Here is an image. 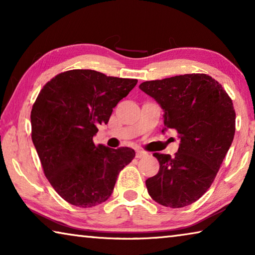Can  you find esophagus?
I'll list each match as a JSON object with an SVG mask.
<instances>
[{
	"label": "esophagus",
	"mask_w": 255,
	"mask_h": 255,
	"mask_svg": "<svg viewBox=\"0 0 255 255\" xmlns=\"http://www.w3.org/2000/svg\"><path fill=\"white\" fill-rule=\"evenodd\" d=\"M147 153L144 152V150H137L136 152V157L137 158H143V157H146L147 156Z\"/></svg>",
	"instance_id": "obj_1"
}]
</instances>
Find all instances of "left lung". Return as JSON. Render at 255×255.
Masks as SVG:
<instances>
[{
  "label": "left lung",
  "mask_w": 255,
  "mask_h": 255,
  "mask_svg": "<svg viewBox=\"0 0 255 255\" xmlns=\"http://www.w3.org/2000/svg\"><path fill=\"white\" fill-rule=\"evenodd\" d=\"M139 89L161 105L165 129H174L180 138L173 157L153 154L159 170L146 180L149 196L170 208L191 205L210 188L232 145V99L222 84L199 73L146 81Z\"/></svg>",
  "instance_id": "left-lung-1"
}]
</instances>
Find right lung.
Wrapping results in <instances>:
<instances>
[{
    "instance_id": "right-lung-1",
    "label": "right lung",
    "mask_w": 255,
    "mask_h": 255,
    "mask_svg": "<svg viewBox=\"0 0 255 255\" xmlns=\"http://www.w3.org/2000/svg\"><path fill=\"white\" fill-rule=\"evenodd\" d=\"M137 80L71 70L53 77L31 109V138L55 191L82 208L109 199L119 172L135 157L129 147L96 145L98 126L135 88Z\"/></svg>"
}]
</instances>
